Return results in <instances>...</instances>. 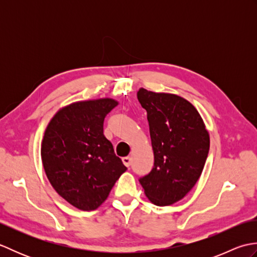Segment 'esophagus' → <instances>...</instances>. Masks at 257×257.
Wrapping results in <instances>:
<instances>
[{"instance_id": "1", "label": "esophagus", "mask_w": 257, "mask_h": 257, "mask_svg": "<svg viewBox=\"0 0 257 257\" xmlns=\"http://www.w3.org/2000/svg\"><path fill=\"white\" fill-rule=\"evenodd\" d=\"M122 163L125 167H129L130 165H132V158H130V157L122 158Z\"/></svg>"}]
</instances>
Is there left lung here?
Masks as SVG:
<instances>
[{
    "label": "left lung",
    "mask_w": 257,
    "mask_h": 257,
    "mask_svg": "<svg viewBox=\"0 0 257 257\" xmlns=\"http://www.w3.org/2000/svg\"><path fill=\"white\" fill-rule=\"evenodd\" d=\"M138 100L149 122L155 166L139 181L158 206L183 199L198 182L210 149V135L196 108L170 92L140 88Z\"/></svg>",
    "instance_id": "obj_1"
}]
</instances>
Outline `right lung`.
Here are the masks:
<instances>
[{"label":"right lung","instance_id":"obj_1","mask_svg":"<svg viewBox=\"0 0 257 257\" xmlns=\"http://www.w3.org/2000/svg\"><path fill=\"white\" fill-rule=\"evenodd\" d=\"M118 103L112 98L72 102L45 129L41 157L46 177L65 201L81 211L98 209L127 170L103 136V120Z\"/></svg>","mask_w":257,"mask_h":257}]
</instances>
